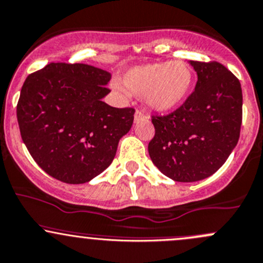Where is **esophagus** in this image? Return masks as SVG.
<instances>
[{
	"label": "esophagus",
	"instance_id": "34e87169",
	"mask_svg": "<svg viewBox=\"0 0 263 263\" xmlns=\"http://www.w3.org/2000/svg\"><path fill=\"white\" fill-rule=\"evenodd\" d=\"M147 119V116H145V114L143 111H140V110H137L135 111V115H134V121L135 123H139V121H143Z\"/></svg>",
	"mask_w": 263,
	"mask_h": 263
}]
</instances>
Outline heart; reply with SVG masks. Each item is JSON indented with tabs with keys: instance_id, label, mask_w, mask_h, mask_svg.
Here are the masks:
<instances>
[{
	"instance_id": "b5f03b06",
	"label": "heart",
	"mask_w": 263,
	"mask_h": 263,
	"mask_svg": "<svg viewBox=\"0 0 263 263\" xmlns=\"http://www.w3.org/2000/svg\"><path fill=\"white\" fill-rule=\"evenodd\" d=\"M123 83L129 95L144 97L148 106L164 112L185 101L194 83V73L183 62L152 63L129 69L124 74Z\"/></svg>"
}]
</instances>
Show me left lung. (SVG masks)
<instances>
[{
  "label": "left lung",
  "instance_id": "8db88e82",
  "mask_svg": "<svg viewBox=\"0 0 263 263\" xmlns=\"http://www.w3.org/2000/svg\"><path fill=\"white\" fill-rule=\"evenodd\" d=\"M190 64L195 90L168 115L152 116L154 137L148 152L154 166L178 182H195L215 173L237 145L242 125V88L219 62Z\"/></svg>",
  "mask_w": 263,
  "mask_h": 263
}]
</instances>
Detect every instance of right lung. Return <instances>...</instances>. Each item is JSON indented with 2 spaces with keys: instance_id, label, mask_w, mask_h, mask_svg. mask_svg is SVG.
Instances as JSON below:
<instances>
[{
  "instance_id": "add662e5",
  "label": "right lung",
  "mask_w": 263,
  "mask_h": 263,
  "mask_svg": "<svg viewBox=\"0 0 263 263\" xmlns=\"http://www.w3.org/2000/svg\"><path fill=\"white\" fill-rule=\"evenodd\" d=\"M111 74L82 63H49L24 82L16 115L21 138L40 168L72 185L111 164L135 110L102 101Z\"/></svg>"
}]
</instances>
